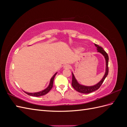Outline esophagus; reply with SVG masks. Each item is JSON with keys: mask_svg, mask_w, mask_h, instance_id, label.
I'll list each match as a JSON object with an SVG mask.
<instances>
[{"mask_svg": "<svg viewBox=\"0 0 127 127\" xmlns=\"http://www.w3.org/2000/svg\"><path fill=\"white\" fill-rule=\"evenodd\" d=\"M71 68V66H70L69 64H65L64 66V69H70Z\"/></svg>", "mask_w": 127, "mask_h": 127, "instance_id": "34e87169", "label": "esophagus"}]
</instances>
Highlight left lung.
I'll return each mask as SVG.
<instances>
[{
	"label": "left lung",
	"mask_w": 127,
	"mask_h": 127,
	"mask_svg": "<svg viewBox=\"0 0 127 127\" xmlns=\"http://www.w3.org/2000/svg\"><path fill=\"white\" fill-rule=\"evenodd\" d=\"M95 45L97 47V51L102 53V54L105 57V59L106 60L105 74L103 77L102 79L98 83H97L96 85H95L94 86H85L79 85V84L77 83V82L76 79H75L74 74L72 73V83H71L72 86L74 87V88L76 91L79 92V93H84V94H88V93H91V92H93L94 91L97 90L98 88L100 87V86L102 85V84L103 83L104 80H105V78L106 77V76H107V75H108V73H109V67H108L109 56H108V55H107V53L101 47H100V46H99L98 45H97L96 44H95Z\"/></svg>",
	"instance_id": "8db88e82"
}]
</instances>
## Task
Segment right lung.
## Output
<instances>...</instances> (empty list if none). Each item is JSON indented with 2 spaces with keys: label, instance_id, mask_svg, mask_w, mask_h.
Wrapping results in <instances>:
<instances>
[{
  "label": "right lung",
  "instance_id": "1",
  "mask_svg": "<svg viewBox=\"0 0 127 127\" xmlns=\"http://www.w3.org/2000/svg\"><path fill=\"white\" fill-rule=\"evenodd\" d=\"M56 74H57V73H56V74L54 75V76L52 77V78L51 79L50 83V84H49V86L47 88H46L45 90L42 91H41V92H37V93H28V92H25L26 94H27L29 95L32 96H36V97L40 96H43V95H44L45 94H47L48 93V92L51 90V88L53 87V80H54V78L55 77V76L56 75Z\"/></svg>",
  "mask_w": 127,
  "mask_h": 127
}]
</instances>
